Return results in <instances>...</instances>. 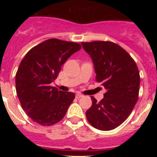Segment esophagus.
<instances>
[{
  "mask_svg": "<svg viewBox=\"0 0 157 157\" xmlns=\"http://www.w3.org/2000/svg\"><path fill=\"white\" fill-rule=\"evenodd\" d=\"M82 97H83V95H82V94H77L75 95V98H77V99H79L80 98H82Z\"/></svg>",
  "mask_w": 157,
  "mask_h": 157,
  "instance_id": "esophagus-1",
  "label": "esophagus"
}]
</instances>
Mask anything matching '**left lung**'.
<instances>
[{"instance_id":"left-lung-1","label":"left lung","mask_w":157,"mask_h":157,"mask_svg":"<svg viewBox=\"0 0 157 157\" xmlns=\"http://www.w3.org/2000/svg\"><path fill=\"white\" fill-rule=\"evenodd\" d=\"M82 45L93 60L96 81L107 90L99 102L91 97L86 119L94 128L113 130L127 120L138 101L139 71L130 54L116 43L95 41Z\"/></svg>"}]
</instances>
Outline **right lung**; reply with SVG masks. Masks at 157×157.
<instances>
[{
    "label": "right lung",
    "mask_w": 157,
    "mask_h": 157,
    "mask_svg": "<svg viewBox=\"0 0 157 157\" xmlns=\"http://www.w3.org/2000/svg\"><path fill=\"white\" fill-rule=\"evenodd\" d=\"M81 48L78 43L51 38L32 48L22 59L16 75V93L33 121L51 126L64 117L74 93L58 90L50 84L67 59Z\"/></svg>",
    "instance_id": "1"
}]
</instances>
